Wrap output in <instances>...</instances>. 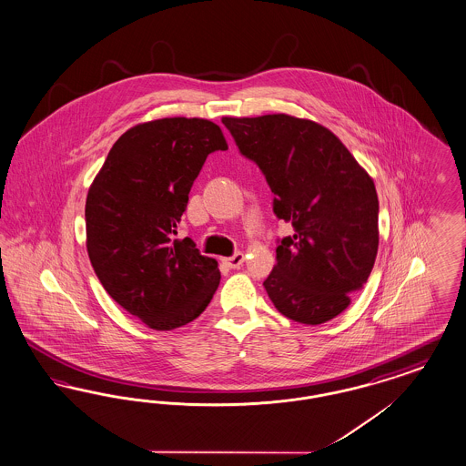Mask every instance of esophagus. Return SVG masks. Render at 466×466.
I'll return each mask as SVG.
<instances>
[{
  "label": "esophagus",
  "instance_id": "esophagus-1",
  "mask_svg": "<svg viewBox=\"0 0 466 466\" xmlns=\"http://www.w3.org/2000/svg\"><path fill=\"white\" fill-rule=\"evenodd\" d=\"M222 261H224L227 267H230V268H238V267H241L242 261H244V255H242V253H236L234 257L222 258Z\"/></svg>",
  "mask_w": 466,
  "mask_h": 466
}]
</instances>
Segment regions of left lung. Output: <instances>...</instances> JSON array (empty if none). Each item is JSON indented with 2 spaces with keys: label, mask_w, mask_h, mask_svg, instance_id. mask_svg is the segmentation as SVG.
I'll return each mask as SVG.
<instances>
[{
  "label": "left lung",
  "mask_w": 466,
  "mask_h": 466,
  "mask_svg": "<svg viewBox=\"0 0 466 466\" xmlns=\"http://www.w3.org/2000/svg\"><path fill=\"white\" fill-rule=\"evenodd\" d=\"M242 154L272 188L274 213L291 224L263 286L282 316L322 324L339 316L371 274L378 194L370 173L335 133L289 114L225 116Z\"/></svg>",
  "instance_id": "1"
}]
</instances>
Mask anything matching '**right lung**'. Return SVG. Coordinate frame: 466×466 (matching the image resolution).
I'll return each mask as SVG.
<instances>
[{
  "label": "right lung",
  "mask_w": 466,
  "mask_h": 466,
  "mask_svg": "<svg viewBox=\"0 0 466 466\" xmlns=\"http://www.w3.org/2000/svg\"><path fill=\"white\" fill-rule=\"evenodd\" d=\"M222 128L203 117H163L125 131L88 188L86 249L116 303L156 331L205 312L218 284L215 258L192 239H173L188 192Z\"/></svg>",
  "instance_id": "add662e5"
}]
</instances>
